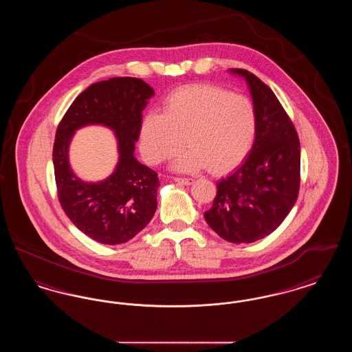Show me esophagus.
I'll list each match as a JSON object with an SVG mask.
<instances>
[{
	"label": "esophagus",
	"instance_id": "1",
	"mask_svg": "<svg viewBox=\"0 0 352 352\" xmlns=\"http://www.w3.org/2000/svg\"><path fill=\"white\" fill-rule=\"evenodd\" d=\"M174 181L178 182V184H186V186L194 184L192 178H174Z\"/></svg>",
	"mask_w": 352,
	"mask_h": 352
}]
</instances>
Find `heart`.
Listing matches in <instances>:
<instances>
[{
	"instance_id": "1",
	"label": "heart",
	"mask_w": 352,
	"mask_h": 352,
	"mask_svg": "<svg viewBox=\"0 0 352 352\" xmlns=\"http://www.w3.org/2000/svg\"><path fill=\"white\" fill-rule=\"evenodd\" d=\"M257 133L254 105L243 95L197 84L173 92L162 112L149 113L140 126V149L146 162L160 165L191 148L173 168L215 174L237 168L250 154Z\"/></svg>"
}]
</instances>
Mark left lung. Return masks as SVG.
<instances>
[{"instance_id": "left-lung-1", "label": "left lung", "mask_w": 352, "mask_h": 352, "mask_svg": "<svg viewBox=\"0 0 352 352\" xmlns=\"http://www.w3.org/2000/svg\"><path fill=\"white\" fill-rule=\"evenodd\" d=\"M230 72L248 84L257 133L243 164L217 184V197L204 219L221 239L248 244L272 234L297 201L301 146L292 120L268 85L247 69Z\"/></svg>"}]
</instances>
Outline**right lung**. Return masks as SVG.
<instances>
[{
    "label": "right lung",
    "mask_w": 352,
    "mask_h": 352,
    "mask_svg": "<svg viewBox=\"0 0 352 352\" xmlns=\"http://www.w3.org/2000/svg\"><path fill=\"white\" fill-rule=\"evenodd\" d=\"M153 95L151 85L137 78H111L91 84L58 125L52 162L60 206L78 230L101 244L129 241L146 227L157 210L158 175L134 157L142 111ZM87 124L107 126L118 140V165L99 183L78 179L67 161L73 134Z\"/></svg>",
    "instance_id": "right-lung-1"
}]
</instances>
